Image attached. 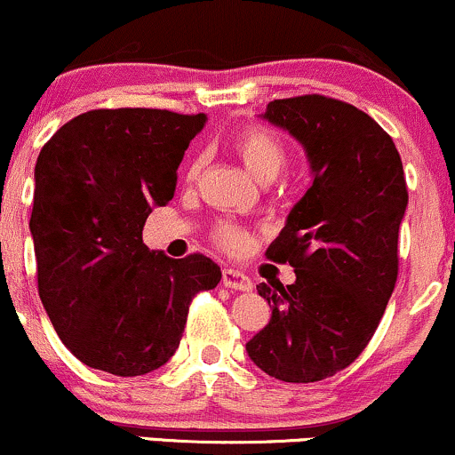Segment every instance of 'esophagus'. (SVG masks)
Listing matches in <instances>:
<instances>
[{
  "label": "esophagus",
  "mask_w": 455,
  "mask_h": 455,
  "mask_svg": "<svg viewBox=\"0 0 455 455\" xmlns=\"http://www.w3.org/2000/svg\"><path fill=\"white\" fill-rule=\"evenodd\" d=\"M222 284L231 291H252V280L237 269H224L222 271Z\"/></svg>",
  "instance_id": "esophagus-1"
}]
</instances>
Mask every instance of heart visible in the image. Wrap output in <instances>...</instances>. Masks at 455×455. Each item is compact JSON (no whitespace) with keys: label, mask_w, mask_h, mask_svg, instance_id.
Wrapping results in <instances>:
<instances>
[{"label":"heart","mask_w":455,"mask_h":455,"mask_svg":"<svg viewBox=\"0 0 455 455\" xmlns=\"http://www.w3.org/2000/svg\"><path fill=\"white\" fill-rule=\"evenodd\" d=\"M231 148L245 169L260 181H271L282 173L289 162V149L274 130L260 124H250L233 134ZM203 169V156H192L186 166V180L195 181ZM212 239L228 254H242L250 242L248 228L231 220H220L213 227Z\"/></svg>","instance_id":"heart-1"}]
</instances>
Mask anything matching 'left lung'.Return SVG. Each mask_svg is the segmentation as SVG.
<instances>
[{
	"instance_id": "1",
	"label": "left lung",
	"mask_w": 455,
	"mask_h": 455,
	"mask_svg": "<svg viewBox=\"0 0 455 455\" xmlns=\"http://www.w3.org/2000/svg\"><path fill=\"white\" fill-rule=\"evenodd\" d=\"M306 148L315 181L265 257L295 284H259L271 321L245 344L284 383H315L351 365L372 340L395 280L409 190L394 140L353 104L306 93L263 115Z\"/></svg>"
}]
</instances>
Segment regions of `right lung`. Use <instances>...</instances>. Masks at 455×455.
Here are the masks:
<instances>
[{
	"label": "right lung",
	"mask_w": 455,
	"mask_h": 455,
	"mask_svg": "<svg viewBox=\"0 0 455 455\" xmlns=\"http://www.w3.org/2000/svg\"><path fill=\"white\" fill-rule=\"evenodd\" d=\"M205 119L96 108L40 149L29 220L38 293L57 336L90 368L140 377L164 365L190 301L222 278L205 254L169 259L143 243L148 216L173 198L177 166Z\"/></svg>",
	"instance_id": "1"
}]
</instances>
